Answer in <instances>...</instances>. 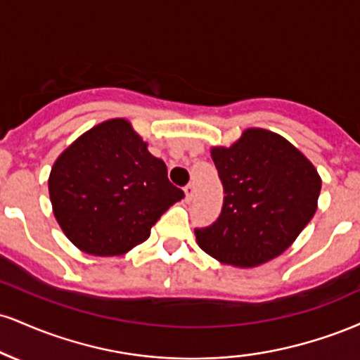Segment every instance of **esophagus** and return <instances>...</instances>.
<instances>
[{
  "mask_svg": "<svg viewBox=\"0 0 360 360\" xmlns=\"http://www.w3.org/2000/svg\"><path fill=\"white\" fill-rule=\"evenodd\" d=\"M184 194H186V201H191L194 196V184H188L184 188Z\"/></svg>",
  "mask_w": 360,
  "mask_h": 360,
  "instance_id": "esophagus-1",
  "label": "esophagus"
}]
</instances>
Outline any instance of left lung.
Returning <instances> with one entry per match:
<instances>
[{"label": "left lung", "instance_id": "obj_1", "mask_svg": "<svg viewBox=\"0 0 360 360\" xmlns=\"http://www.w3.org/2000/svg\"><path fill=\"white\" fill-rule=\"evenodd\" d=\"M223 184L218 220L196 229L198 245L235 267L272 260L296 240L316 212L321 179L286 139L247 128L230 147H212Z\"/></svg>", "mask_w": 360, "mask_h": 360}]
</instances>
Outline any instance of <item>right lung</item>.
Returning a JSON list of instances; mask_svg holds the SVG:
<instances>
[{
    "label": "right lung",
    "mask_w": 360,
    "mask_h": 360,
    "mask_svg": "<svg viewBox=\"0 0 360 360\" xmlns=\"http://www.w3.org/2000/svg\"><path fill=\"white\" fill-rule=\"evenodd\" d=\"M49 194L65 237L101 257L146 242L162 213L184 198L125 118L93 127L65 148L52 166Z\"/></svg>",
    "instance_id": "1"
}]
</instances>
